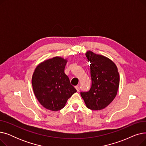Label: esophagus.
Segmentation results:
<instances>
[{"mask_svg": "<svg viewBox=\"0 0 146 146\" xmlns=\"http://www.w3.org/2000/svg\"><path fill=\"white\" fill-rule=\"evenodd\" d=\"M75 88H76V90H77L78 92H79V90H80V88H79V86H75Z\"/></svg>", "mask_w": 146, "mask_h": 146, "instance_id": "obj_1", "label": "esophagus"}]
</instances>
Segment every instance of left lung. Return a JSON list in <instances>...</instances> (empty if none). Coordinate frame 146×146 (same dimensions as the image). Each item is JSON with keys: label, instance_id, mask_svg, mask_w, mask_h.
Listing matches in <instances>:
<instances>
[{"label": "left lung", "instance_id": "1", "mask_svg": "<svg viewBox=\"0 0 146 146\" xmlns=\"http://www.w3.org/2000/svg\"><path fill=\"white\" fill-rule=\"evenodd\" d=\"M90 62L92 86L88 92H80L88 108L101 110L115 98L119 85L118 68L112 60L90 51L86 53Z\"/></svg>", "mask_w": 146, "mask_h": 146}]
</instances>
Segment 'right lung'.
I'll return each instance as SVG.
<instances>
[{
    "instance_id": "obj_1",
    "label": "right lung",
    "mask_w": 146,
    "mask_h": 146,
    "mask_svg": "<svg viewBox=\"0 0 146 146\" xmlns=\"http://www.w3.org/2000/svg\"><path fill=\"white\" fill-rule=\"evenodd\" d=\"M66 59L55 57L35 68L32 78L34 93L45 108L57 111L63 108L68 99L77 92L64 73Z\"/></svg>"
}]
</instances>
